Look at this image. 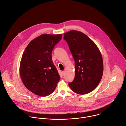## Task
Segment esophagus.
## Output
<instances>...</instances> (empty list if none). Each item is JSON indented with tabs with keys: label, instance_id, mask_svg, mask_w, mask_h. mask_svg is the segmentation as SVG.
I'll use <instances>...</instances> for the list:
<instances>
[{
	"label": "esophagus",
	"instance_id": "1",
	"mask_svg": "<svg viewBox=\"0 0 126 126\" xmlns=\"http://www.w3.org/2000/svg\"><path fill=\"white\" fill-rule=\"evenodd\" d=\"M62 75L64 76V74H65V72H64V71H62Z\"/></svg>",
	"mask_w": 126,
	"mask_h": 126
}]
</instances>
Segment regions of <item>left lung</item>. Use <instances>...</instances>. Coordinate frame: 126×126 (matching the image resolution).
Wrapping results in <instances>:
<instances>
[{"mask_svg": "<svg viewBox=\"0 0 126 126\" xmlns=\"http://www.w3.org/2000/svg\"><path fill=\"white\" fill-rule=\"evenodd\" d=\"M75 61V74L68 85L78 94H86L97 87L103 73L102 55L95 43L84 33L71 30L64 34Z\"/></svg>", "mask_w": 126, "mask_h": 126, "instance_id": "left-lung-1", "label": "left lung"}]
</instances>
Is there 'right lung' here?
I'll list each match as a JSON object with an SVG mask.
<instances>
[{
	"label": "right lung",
	"instance_id": "obj_1",
	"mask_svg": "<svg viewBox=\"0 0 126 126\" xmlns=\"http://www.w3.org/2000/svg\"><path fill=\"white\" fill-rule=\"evenodd\" d=\"M62 37L61 34H42L25 49L20 61V77L26 88L36 95H50L60 79L52 61V52Z\"/></svg>",
	"mask_w": 126,
	"mask_h": 126
}]
</instances>
